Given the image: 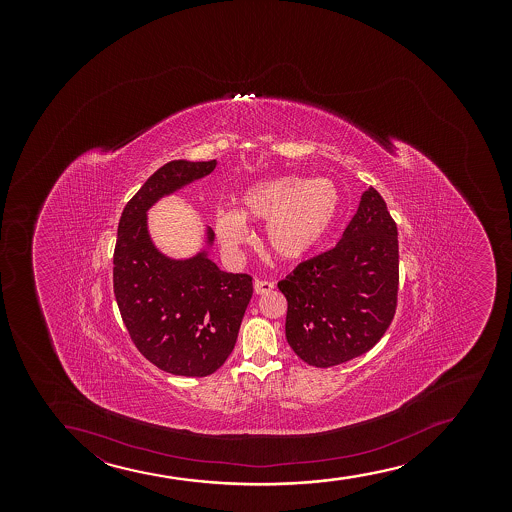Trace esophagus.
<instances>
[{"label":"esophagus","instance_id":"1","mask_svg":"<svg viewBox=\"0 0 512 512\" xmlns=\"http://www.w3.org/2000/svg\"><path fill=\"white\" fill-rule=\"evenodd\" d=\"M273 288H275V283L273 282H266V280H256L254 282V292L258 295L268 294Z\"/></svg>","mask_w":512,"mask_h":512}]
</instances>
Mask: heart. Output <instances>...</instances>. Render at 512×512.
Masks as SVG:
<instances>
[{
    "label": "heart",
    "instance_id": "obj_1",
    "mask_svg": "<svg viewBox=\"0 0 512 512\" xmlns=\"http://www.w3.org/2000/svg\"><path fill=\"white\" fill-rule=\"evenodd\" d=\"M340 189L331 179L282 176L253 184L242 194L241 212L213 215L222 246L235 253L249 241L246 220L268 222L266 244L278 259L297 263L316 253L340 215Z\"/></svg>",
    "mask_w": 512,
    "mask_h": 512
}]
</instances>
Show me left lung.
<instances>
[{
  "mask_svg": "<svg viewBox=\"0 0 512 512\" xmlns=\"http://www.w3.org/2000/svg\"><path fill=\"white\" fill-rule=\"evenodd\" d=\"M398 265V229L369 188L340 242L278 282L288 302V345L323 369L369 352L393 321Z\"/></svg>",
  "mask_w": 512,
  "mask_h": 512,
  "instance_id": "left-lung-1",
  "label": "left lung"
}]
</instances>
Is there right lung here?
<instances>
[{"mask_svg": "<svg viewBox=\"0 0 512 512\" xmlns=\"http://www.w3.org/2000/svg\"><path fill=\"white\" fill-rule=\"evenodd\" d=\"M215 167L217 160L162 165L124 206L118 225L112 282L121 318L141 355L174 376L205 377L222 367L253 297L246 273L220 270L205 249L167 258L148 234V208ZM213 237L206 229L208 246Z\"/></svg>", "mask_w": 512, "mask_h": 512, "instance_id": "add662e5", "label": "right lung"}]
</instances>
